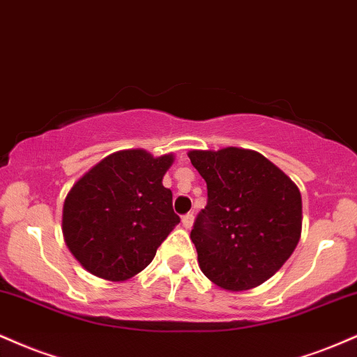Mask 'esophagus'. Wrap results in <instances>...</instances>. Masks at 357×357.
Returning <instances> with one entry per match:
<instances>
[{"label": "esophagus", "instance_id": "34e87169", "mask_svg": "<svg viewBox=\"0 0 357 357\" xmlns=\"http://www.w3.org/2000/svg\"><path fill=\"white\" fill-rule=\"evenodd\" d=\"M182 225L185 229H192V225H194V213H187V215H183Z\"/></svg>", "mask_w": 357, "mask_h": 357}]
</instances>
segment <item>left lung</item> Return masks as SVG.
I'll return each instance as SVG.
<instances>
[{
    "label": "left lung",
    "mask_w": 357,
    "mask_h": 357,
    "mask_svg": "<svg viewBox=\"0 0 357 357\" xmlns=\"http://www.w3.org/2000/svg\"><path fill=\"white\" fill-rule=\"evenodd\" d=\"M207 205L190 238L205 278L230 292L261 286L294 252L303 232L299 188L255 150H190Z\"/></svg>",
    "instance_id": "obj_1"
}]
</instances>
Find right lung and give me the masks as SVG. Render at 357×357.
Masks as SVG:
<instances>
[{"label":"right lung","mask_w":357,"mask_h":357,"mask_svg":"<svg viewBox=\"0 0 357 357\" xmlns=\"http://www.w3.org/2000/svg\"><path fill=\"white\" fill-rule=\"evenodd\" d=\"M174 153L119 150L83 174L63 204L61 230L73 257L96 278L123 282L153 261L180 219L162 178Z\"/></svg>","instance_id":"obj_1"}]
</instances>
